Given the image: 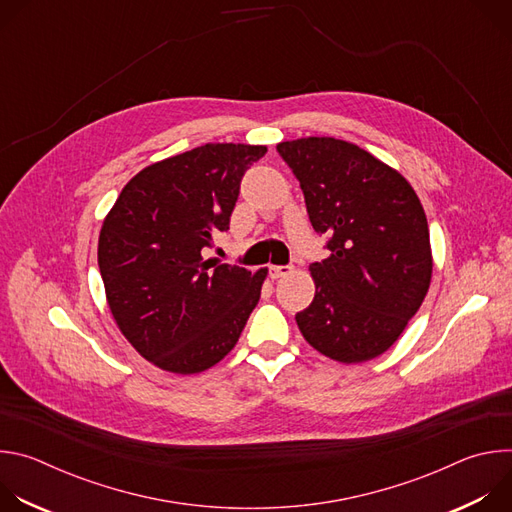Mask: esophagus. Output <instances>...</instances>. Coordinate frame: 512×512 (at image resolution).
<instances>
[{"label":"esophagus","mask_w":512,"mask_h":512,"mask_svg":"<svg viewBox=\"0 0 512 512\" xmlns=\"http://www.w3.org/2000/svg\"><path fill=\"white\" fill-rule=\"evenodd\" d=\"M289 273H291L289 265H269V277L271 279H279V277H285Z\"/></svg>","instance_id":"34e87169"}]
</instances>
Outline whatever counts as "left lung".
Instances as JSON below:
<instances>
[{"instance_id": "8db88e82", "label": "left lung", "mask_w": 512, "mask_h": 512, "mask_svg": "<svg viewBox=\"0 0 512 512\" xmlns=\"http://www.w3.org/2000/svg\"><path fill=\"white\" fill-rule=\"evenodd\" d=\"M300 180L310 223L330 257L310 265L312 304L300 332L324 356L356 364L389 350L431 281L423 206L411 184L358 145L334 137L277 143Z\"/></svg>"}]
</instances>
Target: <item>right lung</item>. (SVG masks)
<instances>
[{"instance_id": "1", "label": "right lung", "mask_w": 512, "mask_h": 512, "mask_svg": "<svg viewBox=\"0 0 512 512\" xmlns=\"http://www.w3.org/2000/svg\"><path fill=\"white\" fill-rule=\"evenodd\" d=\"M265 145L206 143L135 174L105 216L99 269L109 310L131 346L176 375L202 373L237 344L267 267L204 259L227 231L249 166Z\"/></svg>"}]
</instances>
